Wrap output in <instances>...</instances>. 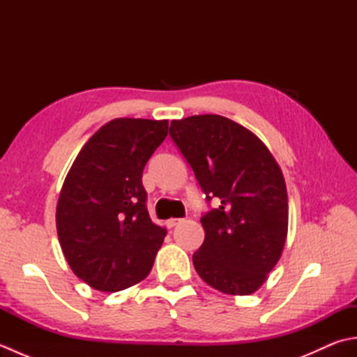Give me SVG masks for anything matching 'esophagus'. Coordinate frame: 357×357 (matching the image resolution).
Masks as SVG:
<instances>
[{"label": "esophagus", "mask_w": 357, "mask_h": 357, "mask_svg": "<svg viewBox=\"0 0 357 357\" xmlns=\"http://www.w3.org/2000/svg\"><path fill=\"white\" fill-rule=\"evenodd\" d=\"M183 222V219H179V218H170L169 221L165 222V225H167V229H173V227H176L178 224H181Z\"/></svg>", "instance_id": "1"}]
</instances>
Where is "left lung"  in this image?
<instances>
[{
    "label": "left lung",
    "mask_w": 357,
    "mask_h": 357,
    "mask_svg": "<svg viewBox=\"0 0 357 357\" xmlns=\"http://www.w3.org/2000/svg\"><path fill=\"white\" fill-rule=\"evenodd\" d=\"M170 136L207 201L219 202L201 218L206 238L193 255L196 271L222 293H255L285 245L288 198L282 170L255 133L225 116L174 119Z\"/></svg>",
    "instance_id": "1"
}]
</instances>
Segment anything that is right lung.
Returning <instances> with one entry per match:
<instances>
[{"instance_id": "add662e5", "label": "right lung", "mask_w": 357, "mask_h": 357, "mask_svg": "<svg viewBox=\"0 0 357 357\" xmlns=\"http://www.w3.org/2000/svg\"><path fill=\"white\" fill-rule=\"evenodd\" d=\"M167 130V119H112L67 173L56 206L59 245L72 271L95 290L121 291L153 267L167 230L149 216L142 170Z\"/></svg>"}]
</instances>
